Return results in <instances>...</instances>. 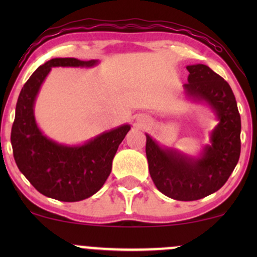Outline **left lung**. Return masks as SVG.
Here are the masks:
<instances>
[{"mask_svg":"<svg viewBox=\"0 0 257 257\" xmlns=\"http://www.w3.org/2000/svg\"><path fill=\"white\" fill-rule=\"evenodd\" d=\"M186 96L208 105L219 120L210 133V145L197 157L161 146L146 134V157L156 187L169 198L197 200L220 190L240 156V114L229 84L203 64L186 66Z\"/></svg>","mask_w":257,"mask_h":257,"instance_id":"left-lung-1","label":"left lung"}]
</instances>
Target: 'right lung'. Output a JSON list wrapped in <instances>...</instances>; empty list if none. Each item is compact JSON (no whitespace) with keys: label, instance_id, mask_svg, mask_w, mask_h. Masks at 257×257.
Segmentation results:
<instances>
[{"label":"right lung","instance_id":"1","mask_svg":"<svg viewBox=\"0 0 257 257\" xmlns=\"http://www.w3.org/2000/svg\"><path fill=\"white\" fill-rule=\"evenodd\" d=\"M98 60L55 58L41 65L18 98L11 133L19 170L40 193L61 202H78L96 193L107 180L119 144L131 131L123 124L82 145H64L46 135L35 119V101L52 67H93Z\"/></svg>","mask_w":257,"mask_h":257}]
</instances>
